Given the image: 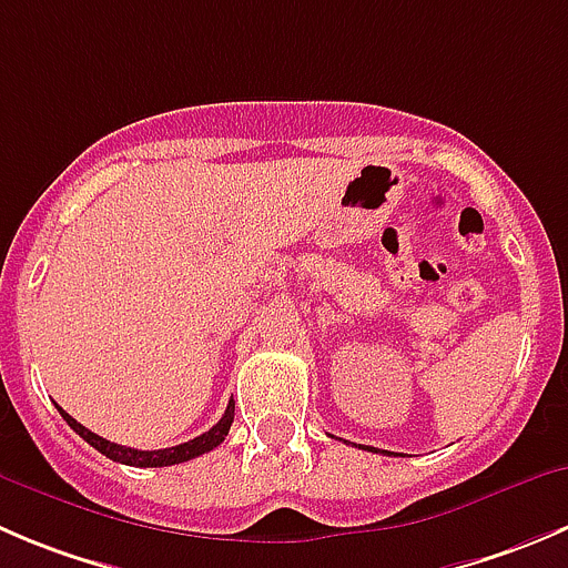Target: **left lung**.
I'll return each mask as SVG.
<instances>
[{
  "mask_svg": "<svg viewBox=\"0 0 568 568\" xmlns=\"http://www.w3.org/2000/svg\"><path fill=\"white\" fill-rule=\"evenodd\" d=\"M363 449H368V447H363ZM374 449V447H372ZM385 455H388V453H385Z\"/></svg>",
  "mask_w": 568,
  "mask_h": 568,
  "instance_id": "left-lung-1",
  "label": "left lung"
}]
</instances>
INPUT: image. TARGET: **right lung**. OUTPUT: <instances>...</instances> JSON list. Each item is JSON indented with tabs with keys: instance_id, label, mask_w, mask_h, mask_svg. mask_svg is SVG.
Instances as JSON below:
<instances>
[{
	"instance_id": "obj_1",
	"label": "right lung",
	"mask_w": 568,
	"mask_h": 568,
	"mask_svg": "<svg viewBox=\"0 0 568 568\" xmlns=\"http://www.w3.org/2000/svg\"><path fill=\"white\" fill-rule=\"evenodd\" d=\"M60 416L65 418V424H69L71 430L77 433L80 438H85L88 444H91L93 449H99V453L104 455V458L115 460V464H124V466H141V469H158V466H174V464H185V460L191 458H200V455L211 453V449H216L219 444L224 442V436L230 433V424H233L235 418V402L230 399L227 410H224V416L219 418L216 424H213L211 430L202 433V436L191 438V442L180 444V447H169V449H132V447H121V444H113L108 442V438L97 436V433H91L88 427H82L77 418H71L69 413L63 410V407H58Z\"/></svg>"
}]
</instances>
